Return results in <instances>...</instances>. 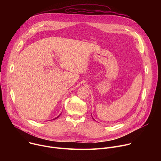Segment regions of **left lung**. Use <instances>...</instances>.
Masks as SVG:
<instances>
[{"label":"left lung","mask_w":161,"mask_h":161,"mask_svg":"<svg viewBox=\"0 0 161 161\" xmlns=\"http://www.w3.org/2000/svg\"><path fill=\"white\" fill-rule=\"evenodd\" d=\"M92 119H94V120H94V118H92Z\"/></svg>","instance_id":"left-lung-1"}]
</instances>
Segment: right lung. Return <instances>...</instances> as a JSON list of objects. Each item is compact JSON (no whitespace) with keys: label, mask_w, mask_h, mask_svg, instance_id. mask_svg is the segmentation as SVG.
Instances as JSON below:
<instances>
[{"label":"right lung","mask_w":161,"mask_h":161,"mask_svg":"<svg viewBox=\"0 0 161 161\" xmlns=\"http://www.w3.org/2000/svg\"><path fill=\"white\" fill-rule=\"evenodd\" d=\"M59 116H60V115H58V117H56V118H55V119H57V118H58V117H59ZM53 120H55V119H53Z\"/></svg>","instance_id":"add662e5"}]
</instances>
